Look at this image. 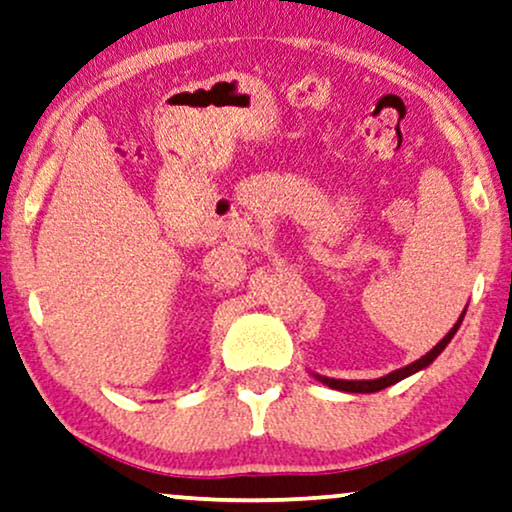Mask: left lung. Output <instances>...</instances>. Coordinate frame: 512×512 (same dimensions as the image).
<instances>
[{"mask_svg": "<svg viewBox=\"0 0 512 512\" xmlns=\"http://www.w3.org/2000/svg\"><path fill=\"white\" fill-rule=\"evenodd\" d=\"M463 315H466V310H463L461 317H459V320H456L454 327L449 329V334L444 336L442 341L437 343L433 350H430V353L423 355L421 360H416V362L407 364V367L390 371V374H386V376H381V378H371V381H343V378H329V376L315 374V371H313V376H315L317 381H320V383H324V386H329V388H334V390H343V393H378V390H383V388L393 386V383H400L402 378H407V376H411V374H416V371L426 369L428 364H433V362L437 360V355H440L442 350L447 348L451 338H454L456 331H459L461 322H463Z\"/></svg>", "mask_w": 512, "mask_h": 512, "instance_id": "obj_1", "label": "left lung"}]
</instances>
